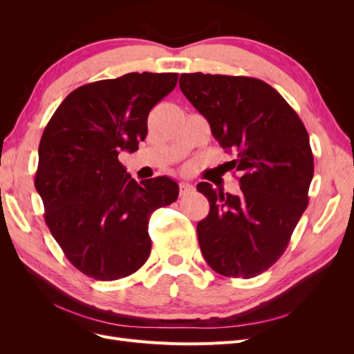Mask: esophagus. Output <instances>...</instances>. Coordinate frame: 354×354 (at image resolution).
Listing matches in <instances>:
<instances>
[{
  "label": "esophagus",
  "instance_id": "1",
  "mask_svg": "<svg viewBox=\"0 0 354 354\" xmlns=\"http://www.w3.org/2000/svg\"><path fill=\"white\" fill-rule=\"evenodd\" d=\"M180 195H187V194H192V192L195 190V187L192 186L190 183H187V181H180Z\"/></svg>",
  "mask_w": 354,
  "mask_h": 354
}]
</instances>
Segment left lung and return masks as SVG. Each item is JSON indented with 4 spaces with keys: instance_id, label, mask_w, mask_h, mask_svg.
<instances>
[{
    "instance_id": "left-lung-1",
    "label": "left lung",
    "mask_w": 354,
    "mask_h": 354,
    "mask_svg": "<svg viewBox=\"0 0 354 354\" xmlns=\"http://www.w3.org/2000/svg\"><path fill=\"white\" fill-rule=\"evenodd\" d=\"M178 84L221 147L236 152L229 165L241 176L238 195L196 186L209 201L196 226L202 255L217 273L250 279L279 260L308 205L315 168L307 130L261 80L196 72Z\"/></svg>"
}]
</instances>
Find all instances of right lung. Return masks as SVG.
<instances>
[{
  "label": "right lung",
  "mask_w": 354,
  "mask_h": 354,
  "mask_svg": "<svg viewBox=\"0 0 354 354\" xmlns=\"http://www.w3.org/2000/svg\"><path fill=\"white\" fill-rule=\"evenodd\" d=\"M178 73L133 72L73 90L51 116L38 149L35 189L66 259L97 281L137 272L151 255L152 212L178 196L168 177L137 183L118 155L136 152L153 106Z\"/></svg>",
  "instance_id": "obj_1"
}]
</instances>
